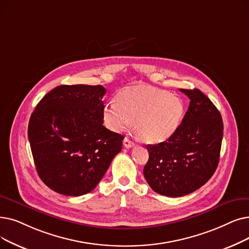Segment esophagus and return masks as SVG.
Returning <instances> with one entry per match:
<instances>
[{
    "mask_svg": "<svg viewBox=\"0 0 249 249\" xmlns=\"http://www.w3.org/2000/svg\"><path fill=\"white\" fill-rule=\"evenodd\" d=\"M123 145H124L125 147L129 148V147H132V146H134V142H131V140L129 139V138L125 137V138H124V140H123Z\"/></svg>",
    "mask_w": 249,
    "mask_h": 249,
    "instance_id": "1",
    "label": "esophagus"
}]
</instances>
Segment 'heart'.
I'll list each match as a JSON object with an SVG mask.
<instances>
[{
  "label": "heart",
  "mask_w": 249,
  "mask_h": 249,
  "mask_svg": "<svg viewBox=\"0 0 249 249\" xmlns=\"http://www.w3.org/2000/svg\"><path fill=\"white\" fill-rule=\"evenodd\" d=\"M184 103L177 95L147 88H130L116 94L115 104L103 109V121L114 132H122L134 122L140 140L163 142L174 134L184 118Z\"/></svg>",
  "instance_id": "b5f03b06"
}]
</instances>
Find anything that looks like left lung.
I'll return each instance as SVG.
<instances>
[{
  "mask_svg": "<svg viewBox=\"0 0 249 249\" xmlns=\"http://www.w3.org/2000/svg\"><path fill=\"white\" fill-rule=\"evenodd\" d=\"M189 100L177 131L166 142L147 144L143 175L161 196L179 197L200 188L218 167L223 139L219 110L199 89H180Z\"/></svg>",
  "mask_w": 249,
  "mask_h": 249,
  "instance_id": "8db88e82",
  "label": "left lung"
}]
</instances>
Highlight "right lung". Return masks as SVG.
Listing matches in <instances>:
<instances>
[{"label": "right lung", "mask_w": 249, "mask_h": 249, "mask_svg": "<svg viewBox=\"0 0 249 249\" xmlns=\"http://www.w3.org/2000/svg\"><path fill=\"white\" fill-rule=\"evenodd\" d=\"M102 85H60L36 105L28 139L39 178L63 196H79L99 184L124 136L103 123Z\"/></svg>", "instance_id": "1"}]
</instances>
